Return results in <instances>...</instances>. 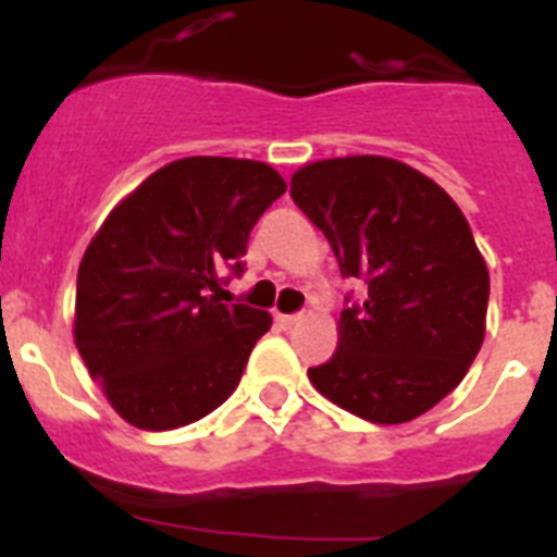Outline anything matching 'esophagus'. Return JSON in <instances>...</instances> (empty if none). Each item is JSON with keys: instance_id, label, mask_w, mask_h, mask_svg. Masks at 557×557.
I'll list each match as a JSON object with an SVG mask.
<instances>
[{"instance_id": "34e87169", "label": "esophagus", "mask_w": 557, "mask_h": 557, "mask_svg": "<svg viewBox=\"0 0 557 557\" xmlns=\"http://www.w3.org/2000/svg\"><path fill=\"white\" fill-rule=\"evenodd\" d=\"M275 321H278V326L282 329H289L293 323L301 321V314H275Z\"/></svg>"}]
</instances>
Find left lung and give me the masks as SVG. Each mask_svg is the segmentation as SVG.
I'll list each match as a JSON object with an SVG mask.
<instances>
[{"instance_id": "8db88e82", "label": "left lung", "mask_w": 557, "mask_h": 557, "mask_svg": "<svg viewBox=\"0 0 557 557\" xmlns=\"http://www.w3.org/2000/svg\"><path fill=\"white\" fill-rule=\"evenodd\" d=\"M295 206L332 245L346 295L339 343L312 385L373 424H405L449 396L485 337L488 268L435 181L401 161L351 156L293 175Z\"/></svg>"}]
</instances>
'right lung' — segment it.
Listing matches in <instances>:
<instances>
[{"instance_id":"1","label":"right lung","mask_w":557,"mask_h":557,"mask_svg":"<svg viewBox=\"0 0 557 557\" xmlns=\"http://www.w3.org/2000/svg\"><path fill=\"white\" fill-rule=\"evenodd\" d=\"M284 191L262 161L195 156L108 214L77 270L75 343L127 424L186 426L236 391L270 314L218 289L243 275L250 231Z\"/></svg>"}]
</instances>
